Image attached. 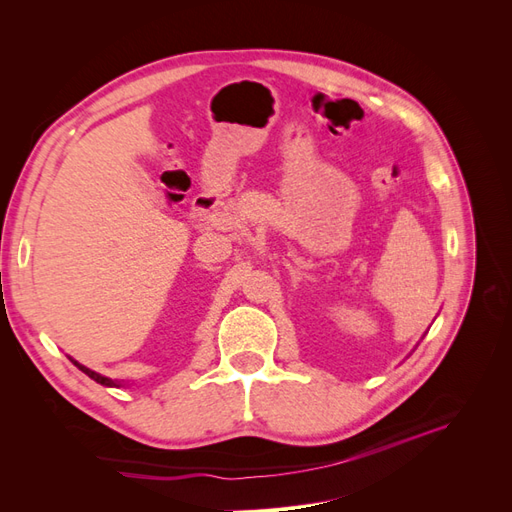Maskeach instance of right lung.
Returning <instances> with one entry per match:
<instances>
[{"label": "right lung", "mask_w": 512, "mask_h": 512, "mask_svg": "<svg viewBox=\"0 0 512 512\" xmlns=\"http://www.w3.org/2000/svg\"><path fill=\"white\" fill-rule=\"evenodd\" d=\"M68 359L72 361V365L74 367H79L83 374H87L91 380H96V382H100V384H104V386H121V382H117V380H111V378H106V376H100V374H96V371H91L89 367H85V365H81L79 361H74L72 356H68Z\"/></svg>", "instance_id": "obj_1"}]
</instances>
